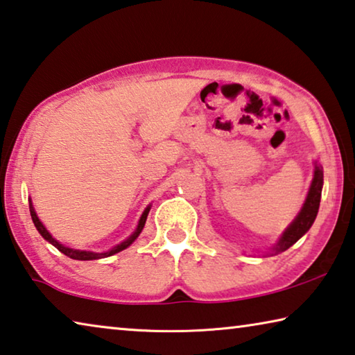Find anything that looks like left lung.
<instances>
[{
	"mask_svg": "<svg viewBox=\"0 0 355 355\" xmlns=\"http://www.w3.org/2000/svg\"><path fill=\"white\" fill-rule=\"evenodd\" d=\"M322 184H324V173L322 166L315 162V173H313V179L306 193V198L304 201V206L299 211L297 216L293 220L286 230L282 232V236L278 237L275 245L270 248L269 254H278L293 247L306 231L311 228L313 222L318 216L319 211V202H321V193H322Z\"/></svg>",
	"mask_w": 355,
	"mask_h": 355,
	"instance_id": "8db88e82",
	"label": "left lung"
}]
</instances>
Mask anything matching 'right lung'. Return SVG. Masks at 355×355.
Masks as SVG:
<instances>
[{"label": "right lung", "instance_id": "obj_1", "mask_svg": "<svg viewBox=\"0 0 355 355\" xmlns=\"http://www.w3.org/2000/svg\"><path fill=\"white\" fill-rule=\"evenodd\" d=\"M28 201H30V212H31L33 223H34V226H36V230L39 231V234L42 236L46 242H50L51 245H53V247H56L58 250H60L61 253L66 254V257L72 258V259H78V261H91V259L108 258V257H112V254H114V253H119V252H123V250H125L127 247H130L132 243L135 242L137 237L139 236V232L143 231V228H144V223H146V218H148V214H149V211H150V205H149V206H148V207L144 209V211H143L141 217H139V220H138V225H137L135 231H133L132 234H130L129 237H127L125 241H123V242H121V243H118V245L113 247V248L107 250V252L96 253V252H89V250H77V248L66 247V245H62L61 242H58V241L55 239V237L50 234L49 230L45 228L44 223L40 222V220H39L37 214H36V209H34V206H33V201H31V198H28Z\"/></svg>", "mask_w": 355, "mask_h": 355}]
</instances>
